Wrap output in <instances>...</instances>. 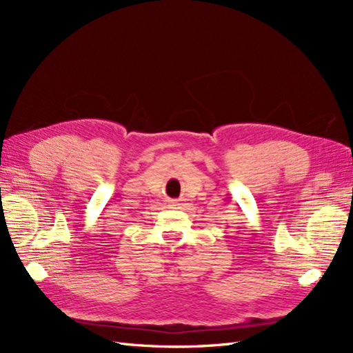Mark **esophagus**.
Listing matches in <instances>:
<instances>
[{"label":"esophagus","instance_id":"1","mask_svg":"<svg viewBox=\"0 0 353 353\" xmlns=\"http://www.w3.org/2000/svg\"><path fill=\"white\" fill-rule=\"evenodd\" d=\"M170 206L174 208V209H179V208H181V203H179V201H176V200H171L170 201Z\"/></svg>","mask_w":353,"mask_h":353}]
</instances>
